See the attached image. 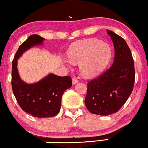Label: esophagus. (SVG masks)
I'll return each instance as SVG.
<instances>
[{
    "mask_svg": "<svg viewBox=\"0 0 148 148\" xmlns=\"http://www.w3.org/2000/svg\"><path fill=\"white\" fill-rule=\"evenodd\" d=\"M78 82V81L76 78H72V84H77Z\"/></svg>",
    "mask_w": 148,
    "mask_h": 148,
    "instance_id": "obj_1",
    "label": "esophagus"
}]
</instances>
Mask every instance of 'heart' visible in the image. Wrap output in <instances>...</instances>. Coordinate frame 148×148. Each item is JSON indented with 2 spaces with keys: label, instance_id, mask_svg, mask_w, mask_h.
I'll list each match as a JSON object with an SVG mask.
<instances>
[{
  "label": "heart",
  "instance_id": "1",
  "mask_svg": "<svg viewBox=\"0 0 148 148\" xmlns=\"http://www.w3.org/2000/svg\"><path fill=\"white\" fill-rule=\"evenodd\" d=\"M112 50L108 44L98 39H89L72 45L68 52L72 63H79L83 76L91 77L101 73L108 64Z\"/></svg>",
  "mask_w": 148,
  "mask_h": 148
}]
</instances>
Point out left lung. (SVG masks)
Instances as JSON below:
<instances>
[{
	"label": "left lung",
	"mask_w": 148,
	"mask_h": 148,
	"mask_svg": "<svg viewBox=\"0 0 148 148\" xmlns=\"http://www.w3.org/2000/svg\"><path fill=\"white\" fill-rule=\"evenodd\" d=\"M115 50L114 62L106 71L88 82L85 104L92 114L111 115L122 108L132 94L135 82L134 59L126 42L107 30Z\"/></svg>",
	"instance_id": "8db88e82"
}]
</instances>
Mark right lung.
Segmentation results:
<instances>
[{
  "label": "right lung",
  "mask_w": 148,
  "mask_h": 148,
  "mask_svg": "<svg viewBox=\"0 0 148 148\" xmlns=\"http://www.w3.org/2000/svg\"><path fill=\"white\" fill-rule=\"evenodd\" d=\"M45 38L32 34L19 46L12 60V88L17 102L26 113L36 118H49L60 112L62 94L72 87L70 76L49 74L34 84H27L19 76L17 60L30 48L42 45Z\"/></svg>",
  "instance_id": "add662e5"
}]
</instances>
